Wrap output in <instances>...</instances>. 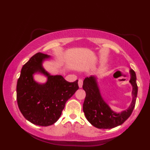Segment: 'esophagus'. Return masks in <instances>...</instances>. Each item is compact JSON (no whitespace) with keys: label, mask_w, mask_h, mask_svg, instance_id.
<instances>
[{"label":"esophagus","mask_w":150,"mask_h":150,"mask_svg":"<svg viewBox=\"0 0 150 150\" xmlns=\"http://www.w3.org/2000/svg\"><path fill=\"white\" fill-rule=\"evenodd\" d=\"M83 80H82V79L79 80V87L80 88H81L82 87H83Z\"/></svg>","instance_id":"esophagus-1"}]
</instances>
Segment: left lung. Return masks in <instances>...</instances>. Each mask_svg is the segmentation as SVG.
Listing matches in <instances>:
<instances>
[{
    "label": "left lung",
    "mask_w": 150,
    "mask_h": 150,
    "mask_svg": "<svg viewBox=\"0 0 150 150\" xmlns=\"http://www.w3.org/2000/svg\"><path fill=\"white\" fill-rule=\"evenodd\" d=\"M130 83L132 85V101L130 107L120 113L112 111L102 99L95 77H87L84 80L83 88L86 92V97L83 103V112L87 120L96 128H115L122 125L131 115L136 103L138 87L134 71L130 69Z\"/></svg>",
    "instance_id": "8db88e82"
}]
</instances>
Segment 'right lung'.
<instances>
[{"label":"right lung","mask_w":150,"mask_h":150,"mask_svg":"<svg viewBox=\"0 0 150 150\" xmlns=\"http://www.w3.org/2000/svg\"><path fill=\"white\" fill-rule=\"evenodd\" d=\"M50 56L36 53L23 65L18 80L17 102L24 118L32 124L48 126L60 117L66 102L79 89L78 80L69 83L61 76H51L43 68L42 62ZM40 72L47 76L45 84H39L32 75Z\"/></svg>","instance_id":"obj_1"}]
</instances>
